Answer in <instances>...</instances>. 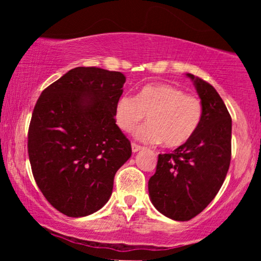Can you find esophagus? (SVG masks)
Wrapping results in <instances>:
<instances>
[{"mask_svg":"<svg viewBox=\"0 0 261 261\" xmlns=\"http://www.w3.org/2000/svg\"><path fill=\"white\" fill-rule=\"evenodd\" d=\"M131 148H133L134 153H136V152H139L140 149H142V147H141L140 145H137V143H135V142L131 143Z\"/></svg>","mask_w":261,"mask_h":261,"instance_id":"esophagus-1","label":"esophagus"}]
</instances>
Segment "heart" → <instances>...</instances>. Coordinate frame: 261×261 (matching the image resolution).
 Returning <instances> with one entry per match:
<instances>
[{
	"mask_svg": "<svg viewBox=\"0 0 261 261\" xmlns=\"http://www.w3.org/2000/svg\"><path fill=\"white\" fill-rule=\"evenodd\" d=\"M201 99L168 83L143 86L136 97L124 94L116 101L114 118L119 127L131 133L147 114L148 122L135 136L142 142L167 147L184 145L195 134L202 119Z\"/></svg>",
	"mask_w": 261,
	"mask_h": 261,
	"instance_id": "b5f03b06",
	"label": "heart"
}]
</instances>
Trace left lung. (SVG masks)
<instances>
[{
	"label": "left lung",
	"instance_id": "obj_1",
	"mask_svg": "<svg viewBox=\"0 0 261 261\" xmlns=\"http://www.w3.org/2000/svg\"><path fill=\"white\" fill-rule=\"evenodd\" d=\"M187 76L201 99V122L184 145L158 154L155 173L148 180L153 206L174 221L191 220L215 199L232 154V119L222 98L206 81Z\"/></svg>",
	"mask_w": 261,
	"mask_h": 261
}]
</instances>
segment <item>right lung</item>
I'll return each instance as SVG.
<instances>
[{"label": "right lung", "mask_w": 261, "mask_h": 261, "mask_svg": "<svg viewBox=\"0 0 261 261\" xmlns=\"http://www.w3.org/2000/svg\"><path fill=\"white\" fill-rule=\"evenodd\" d=\"M125 76L76 67L45 88L33 110L28 154L38 188L58 211L85 217L103 207L131 143L114 112Z\"/></svg>", "instance_id": "obj_1"}]
</instances>
